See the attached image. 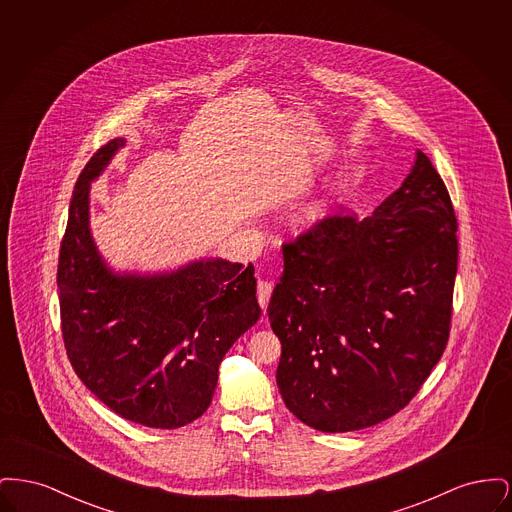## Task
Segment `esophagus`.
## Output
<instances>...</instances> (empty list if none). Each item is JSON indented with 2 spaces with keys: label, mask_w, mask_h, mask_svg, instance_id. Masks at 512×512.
<instances>
[{
  "label": "esophagus",
  "mask_w": 512,
  "mask_h": 512,
  "mask_svg": "<svg viewBox=\"0 0 512 512\" xmlns=\"http://www.w3.org/2000/svg\"><path fill=\"white\" fill-rule=\"evenodd\" d=\"M270 293H272V284L268 280H259L257 282V299H259V305H261L263 311H267Z\"/></svg>",
  "instance_id": "1"
}]
</instances>
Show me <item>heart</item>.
<instances>
[{"mask_svg": "<svg viewBox=\"0 0 512 512\" xmlns=\"http://www.w3.org/2000/svg\"><path fill=\"white\" fill-rule=\"evenodd\" d=\"M343 190H345V184H338L336 188H332V194L320 195V197L311 199V201L301 209V217H303V220L315 222V220L322 219V217L330 211L332 201H334Z\"/></svg>", "mask_w": 512, "mask_h": 512, "instance_id": "obj_1", "label": "heart"}]
</instances>
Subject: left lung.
I'll use <instances>...</instances> for the list:
<instances>
[{
    "mask_svg": "<svg viewBox=\"0 0 512 512\" xmlns=\"http://www.w3.org/2000/svg\"><path fill=\"white\" fill-rule=\"evenodd\" d=\"M282 249L267 313L286 407L330 434L405 409L447 347L459 261L455 209L432 161L418 151L372 217L328 215Z\"/></svg>",
    "mask_w": 512,
    "mask_h": 512,
    "instance_id": "1",
    "label": "left lung"
}]
</instances>
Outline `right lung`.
<instances>
[{
    "label": "right lung",
    "instance_id": "obj_1",
    "mask_svg": "<svg viewBox=\"0 0 512 512\" xmlns=\"http://www.w3.org/2000/svg\"><path fill=\"white\" fill-rule=\"evenodd\" d=\"M124 140L99 147L74 186L61 240V332L84 386L147 428L194 422L213 401L226 351L259 317L253 265L195 261L171 274H115L88 224L90 182Z\"/></svg>",
    "mask_w": 512,
    "mask_h": 512
}]
</instances>
